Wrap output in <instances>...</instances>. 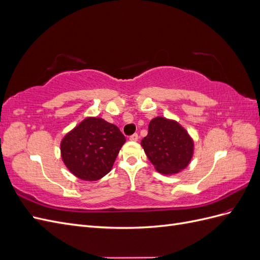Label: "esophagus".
<instances>
[{
	"label": "esophagus",
	"instance_id": "1",
	"mask_svg": "<svg viewBox=\"0 0 260 260\" xmlns=\"http://www.w3.org/2000/svg\"><path fill=\"white\" fill-rule=\"evenodd\" d=\"M138 139H139L138 133H133L132 136H130V140H131V141H138Z\"/></svg>",
	"mask_w": 260,
	"mask_h": 260
}]
</instances>
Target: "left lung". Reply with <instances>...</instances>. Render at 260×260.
Here are the masks:
<instances>
[{
  "label": "left lung",
  "instance_id": "1",
  "mask_svg": "<svg viewBox=\"0 0 260 260\" xmlns=\"http://www.w3.org/2000/svg\"><path fill=\"white\" fill-rule=\"evenodd\" d=\"M141 144L156 170L165 175L184 169L193 155V141L187 132L178 122L162 117L149 122Z\"/></svg>",
  "mask_w": 260,
  "mask_h": 260
}]
</instances>
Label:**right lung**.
Returning <instances> with one entry per match:
<instances>
[{
  "label": "right lung",
  "mask_w": 260,
  "mask_h": 260,
  "mask_svg": "<svg viewBox=\"0 0 260 260\" xmlns=\"http://www.w3.org/2000/svg\"><path fill=\"white\" fill-rule=\"evenodd\" d=\"M124 142L117 125L102 118H86L62 139L61 157L76 177L95 181L111 171Z\"/></svg>",
  "instance_id": "obj_1"
}]
</instances>
